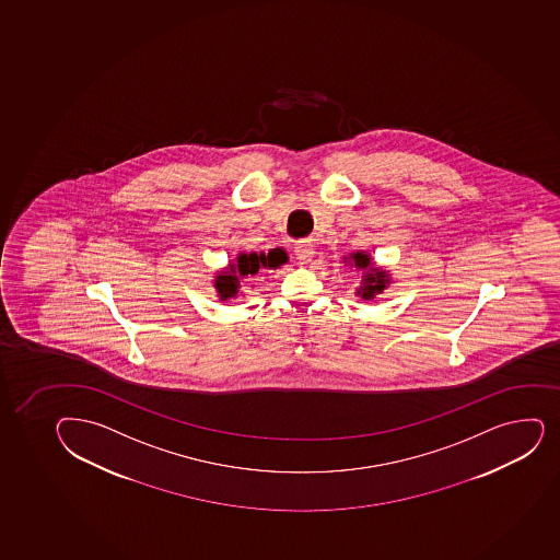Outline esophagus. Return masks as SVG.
<instances>
[{
    "mask_svg": "<svg viewBox=\"0 0 560 560\" xmlns=\"http://www.w3.org/2000/svg\"><path fill=\"white\" fill-rule=\"evenodd\" d=\"M294 252L301 262H308V260L312 259V255H314V246H312V241H308V238H305V241H300V243L295 244Z\"/></svg>",
    "mask_w": 560,
    "mask_h": 560,
    "instance_id": "1",
    "label": "esophagus"
}]
</instances>
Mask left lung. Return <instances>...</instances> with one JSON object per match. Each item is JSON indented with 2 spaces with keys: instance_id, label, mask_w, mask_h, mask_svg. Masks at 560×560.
<instances>
[{
  "instance_id": "8db88e82",
  "label": "left lung",
  "mask_w": 560,
  "mask_h": 560,
  "mask_svg": "<svg viewBox=\"0 0 560 560\" xmlns=\"http://www.w3.org/2000/svg\"><path fill=\"white\" fill-rule=\"evenodd\" d=\"M354 266L358 268H362L365 270L368 266H370V259H368V255L363 254H354ZM363 287L358 290V294H362L363 300H371L373 295L381 294L382 290L386 289V283L389 281L386 276V271L371 270L368 271V276H363Z\"/></svg>"
}]
</instances>
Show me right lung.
<instances>
[{
	"label": "right lung",
	"instance_id": "add662e5",
	"mask_svg": "<svg viewBox=\"0 0 560 560\" xmlns=\"http://www.w3.org/2000/svg\"><path fill=\"white\" fill-rule=\"evenodd\" d=\"M287 262V254L283 249H271L270 254H241L235 265H231L230 271L224 276L217 277L214 287L219 290L220 300H228L238 292L241 281L248 279V276H255L260 268H277V266Z\"/></svg>",
	"mask_w": 560,
	"mask_h": 560
}]
</instances>
